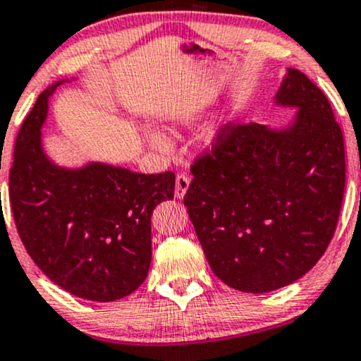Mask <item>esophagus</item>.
Masks as SVG:
<instances>
[{"instance_id": "esophagus-1", "label": "esophagus", "mask_w": 361, "mask_h": 361, "mask_svg": "<svg viewBox=\"0 0 361 361\" xmlns=\"http://www.w3.org/2000/svg\"><path fill=\"white\" fill-rule=\"evenodd\" d=\"M189 184H191V177L188 173H177L176 177V197L177 200H182L188 192Z\"/></svg>"}]
</instances>
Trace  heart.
Here are the masks:
<instances>
[{"label": "heart", "mask_w": 361, "mask_h": 361, "mask_svg": "<svg viewBox=\"0 0 361 361\" xmlns=\"http://www.w3.org/2000/svg\"><path fill=\"white\" fill-rule=\"evenodd\" d=\"M152 141H153V145H157V147H159V148H167V147H169L167 137L159 135V133H155V135H152Z\"/></svg>", "instance_id": "heart-1"}]
</instances>
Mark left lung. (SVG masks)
Wrapping results in <instances>:
<instances>
[{
	"label": "left lung",
	"mask_w": 361,
	"mask_h": 361,
	"mask_svg": "<svg viewBox=\"0 0 361 361\" xmlns=\"http://www.w3.org/2000/svg\"><path fill=\"white\" fill-rule=\"evenodd\" d=\"M274 100L297 107L290 126L225 124L191 165L184 196L213 273L247 293L283 288L317 264L346 180L343 131L321 88L288 68Z\"/></svg>",
	"instance_id": "1"
}]
</instances>
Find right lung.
<instances>
[{"label":"right lung","mask_w":361,"mask_h":361,"mask_svg":"<svg viewBox=\"0 0 361 361\" xmlns=\"http://www.w3.org/2000/svg\"><path fill=\"white\" fill-rule=\"evenodd\" d=\"M54 83L39 95L15 141L10 204L28 256L75 297L114 302L147 279L152 213L172 200L176 173H136L88 164L63 169L47 159L40 128Z\"/></svg>","instance_id":"1"}]
</instances>
